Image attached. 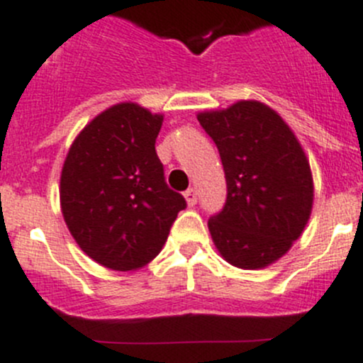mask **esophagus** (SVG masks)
Here are the masks:
<instances>
[{"mask_svg": "<svg viewBox=\"0 0 363 363\" xmlns=\"http://www.w3.org/2000/svg\"><path fill=\"white\" fill-rule=\"evenodd\" d=\"M184 199H186V202H188V206H195V204H197V193H195V189H193V188L186 189V191H184Z\"/></svg>", "mask_w": 363, "mask_h": 363, "instance_id": "esophagus-1", "label": "esophagus"}]
</instances>
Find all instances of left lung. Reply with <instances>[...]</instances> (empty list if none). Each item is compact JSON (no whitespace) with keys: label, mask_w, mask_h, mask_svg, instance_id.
I'll return each mask as SVG.
<instances>
[{"label":"left lung","mask_w":363,"mask_h":363,"mask_svg":"<svg viewBox=\"0 0 363 363\" xmlns=\"http://www.w3.org/2000/svg\"><path fill=\"white\" fill-rule=\"evenodd\" d=\"M197 120L218 148L228 199L208 228L222 258L245 270L269 267L306 228L313 179L303 147L269 105L242 100Z\"/></svg>","instance_id":"8db88e82"}]
</instances>
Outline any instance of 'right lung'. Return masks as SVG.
Segmentation results:
<instances>
[{
    "label": "right lung",
    "mask_w": 363,
    "mask_h": 363,
    "mask_svg": "<svg viewBox=\"0 0 363 363\" xmlns=\"http://www.w3.org/2000/svg\"><path fill=\"white\" fill-rule=\"evenodd\" d=\"M161 125L162 114L116 104L84 127L64 161V222L80 249L107 269L127 272L150 263L186 208L166 184L155 152Z\"/></svg>",
    "instance_id": "right-lung-1"
}]
</instances>
